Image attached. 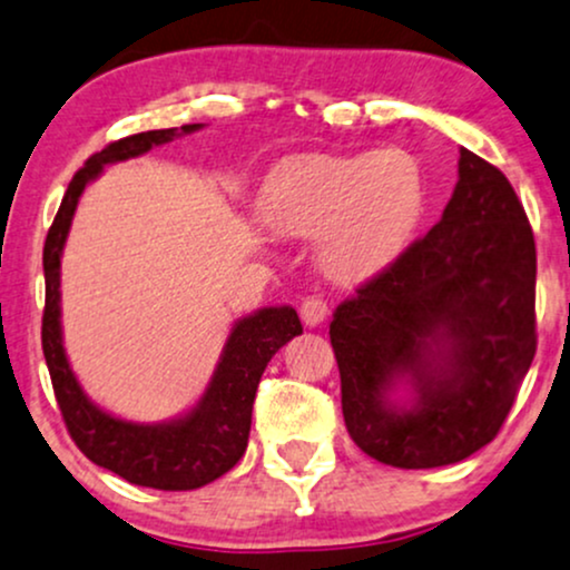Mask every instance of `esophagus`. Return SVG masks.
I'll return each mask as SVG.
<instances>
[{
	"instance_id": "esophagus-1",
	"label": "esophagus",
	"mask_w": 570,
	"mask_h": 570,
	"mask_svg": "<svg viewBox=\"0 0 570 570\" xmlns=\"http://www.w3.org/2000/svg\"><path fill=\"white\" fill-rule=\"evenodd\" d=\"M326 303L322 297H307V299H303V305H299V316H303V322H305V326H316V324H322L324 318H326Z\"/></svg>"
}]
</instances>
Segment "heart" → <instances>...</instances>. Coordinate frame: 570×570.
Wrapping results in <instances>:
<instances>
[{
    "mask_svg": "<svg viewBox=\"0 0 570 570\" xmlns=\"http://www.w3.org/2000/svg\"><path fill=\"white\" fill-rule=\"evenodd\" d=\"M423 203V171L404 149L305 155L286 160L267 181L263 217L276 233L318 238L324 276L358 284L402 254Z\"/></svg>",
    "mask_w": 570,
    "mask_h": 570,
    "instance_id": "b5f03b06",
    "label": "heart"
}]
</instances>
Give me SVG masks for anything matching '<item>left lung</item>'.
<instances>
[{"instance_id": "1", "label": "left lung", "mask_w": 570, "mask_h": 570, "mask_svg": "<svg viewBox=\"0 0 570 570\" xmlns=\"http://www.w3.org/2000/svg\"><path fill=\"white\" fill-rule=\"evenodd\" d=\"M330 340L345 426L370 458L434 469L485 448L535 353V244L507 176L461 149L442 219L337 305Z\"/></svg>"}]
</instances>
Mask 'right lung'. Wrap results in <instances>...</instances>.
I'll use <instances>...</instances> for the list:
<instances>
[{
  "label": "right lung",
  "instance_id": "add662e5",
  "mask_svg": "<svg viewBox=\"0 0 570 570\" xmlns=\"http://www.w3.org/2000/svg\"><path fill=\"white\" fill-rule=\"evenodd\" d=\"M200 128V122H193L181 128L147 130L112 141L101 153L90 155L69 181L42 252V351L71 440L96 466L109 469L130 485L155 490H195L230 472L246 453L254 396L267 362L276 356L281 345L303 332L297 311L289 305L259 307L252 316L235 322L200 402L174 421H122L90 402L77 383L61 335V254L80 195L109 163L139 158L153 147Z\"/></svg>",
  "mask_w": 570,
  "mask_h": 570
}]
</instances>
